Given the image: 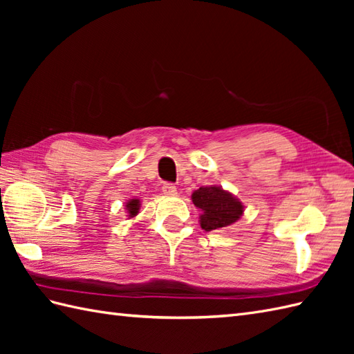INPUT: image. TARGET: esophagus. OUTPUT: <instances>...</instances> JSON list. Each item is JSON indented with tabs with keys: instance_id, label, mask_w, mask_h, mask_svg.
Segmentation results:
<instances>
[{
	"instance_id": "1",
	"label": "esophagus",
	"mask_w": 354,
	"mask_h": 354,
	"mask_svg": "<svg viewBox=\"0 0 354 354\" xmlns=\"http://www.w3.org/2000/svg\"><path fill=\"white\" fill-rule=\"evenodd\" d=\"M162 193L165 196H175L176 194V187L173 185L171 183H164L162 184Z\"/></svg>"
}]
</instances>
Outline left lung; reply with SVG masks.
I'll list each match as a JSON object with an SVG mask.
<instances>
[{
    "label": "left lung",
    "instance_id": "8db88e82",
    "mask_svg": "<svg viewBox=\"0 0 354 354\" xmlns=\"http://www.w3.org/2000/svg\"><path fill=\"white\" fill-rule=\"evenodd\" d=\"M192 201L202 212L199 219L202 230L205 231L228 227L243 214L242 202L219 185L201 187L193 192Z\"/></svg>",
    "mask_w": 354,
    "mask_h": 354
}]
</instances>
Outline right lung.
<instances>
[{"label": "right lung", "instance_id": "1", "mask_svg": "<svg viewBox=\"0 0 354 354\" xmlns=\"http://www.w3.org/2000/svg\"><path fill=\"white\" fill-rule=\"evenodd\" d=\"M126 209L129 217L137 216L140 209V199H131L129 202H126Z\"/></svg>", "mask_w": 354, "mask_h": 354}]
</instances>
